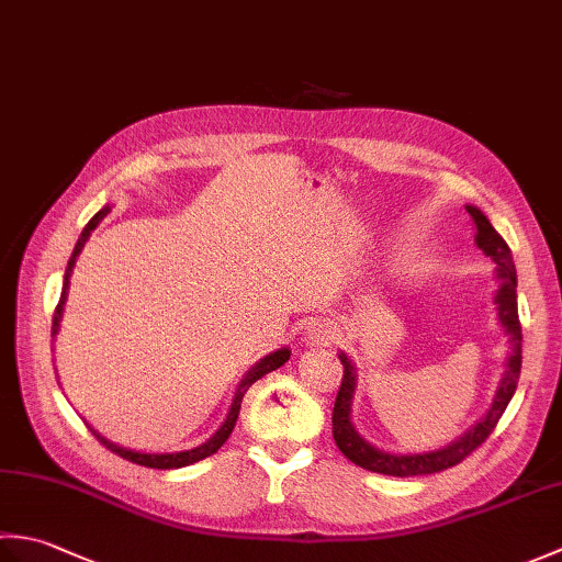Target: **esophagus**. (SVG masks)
Returning <instances> with one entry per match:
<instances>
[{
	"label": "esophagus",
	"mask_w": 562,
	"mask_h": 562,
	"mask_svg": "<svg viewBox=\"0 0 562 562\" xmlns=\"http://www.w3.org/2000/svg\"><path fill=\"white\" fill-rule=\"evenodd\" d=\"M338 338V330L328 321H316V324L308 326L306 333V340L308 345H314V348H326V345H333Z\"/></svg>",
	"instance_id": "34e87169"
}]
</instances>
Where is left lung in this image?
I'll return each instance as SVG.
<instances>
[{
	"mask_svg": "<svg viewBox=\"0 0 562 562\" xmlns=\"http://www.w3.org/2000/svg\"><path fill=\"white\" fill-rule=\"evenodd\" d=\"M465 210H469L471 220L475 222V229H479V234H475V244H479V248L485 256H491L497 262L499 290L495 296V304H497L499 324L505 326L512 342L507 372L503 381H499L491 411H487L485 417H481V423H475L463 437L451 441L449 447L437 449V451H425V453H389L372 447L369 441H364L360 435H357L350 417L355 384H357L355 367L350 364L348 355L340 352L342 381L338 389L336 405H333V439H336V445L345 457H348L352 463L362 465L367 471L396 475V479H408V475H427V473H439L445 469H451V465L461 463L469 453H473L487 437H491V432L499 423V417H503L505 408L517 391V381L521 372V324H519V312H517L515 260H512V250L505 244V238L493 229V224L487 222L485 214L473 205H465Z\"/></svg>",
	"mask_w": 562,
	"mask_h": 562,
	"instance_id": "obj_1",
	"label": "left lung"
}]
</instances>
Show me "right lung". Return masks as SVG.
Returning a JSON list of instances; mask_svg holds the SVG:
<instances>
[{
  "label": "right lung",
  "instance_id": "right-lung-1",
  "mask_svg": "<svg viewBox=\"0 0 562 562\" xmlns=\"http://www.w3.org/2000/svg\"><path fill=\"white\" fill-rule=\"evenodd\" d=\"M109 212H111V207H103V210H99L97 214H93V217L89 220V224L83 226V232H81V236H79V241H77L75 250H71V258H69V262H67V270H65L63 294H59V304H57L55 314H53V338L57 336V330H59V318H63V306H65V300H67L71 268H75L77 256L81 254V248H83V244H87V238L91 236V232L97 229L99 222H101ZM288 360H290V350H288V348H282V350H278V352H270L268 357H262V360H260L254 369H250V372L241 379V384H238V389H236V393H234V401H232L229 415H226V420L222 423V427H220L217 432H214V435L205 441V445H200V447H195V449H188V451H173V453H145V451H133V449L117 447V445H113V441H109L105 437H101V435L97 432V429H91V432L97 435V439L101 441V445H103L105 449H111L113 453H117V457H123V459L133 461V463L147 465V469H164V471H166V469H183V465H190V463H195V461H202V459L212 457V453H217V449H220V447L224 445V441L229 439V435H232V429H234V425H236V417H238V411H241L244 393L250 389V384H256V381H258L260 376L270 374L272 369L282 367V364L288 362Z\"/></svg>",
  "mask_w": 562,
  "mask_h": 562
}]
</instances>
